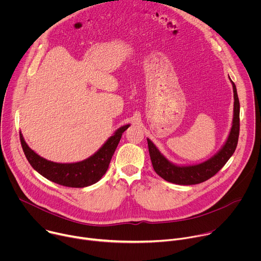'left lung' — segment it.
Instances as JSON below:
<instances>
[{"instance_id": "8db88e82", "label": "left lung", "mask_w": 261, "mask_h": 261, "mask_svg": "<svg viewBox=\"0 0 261 261\" xmlns=\"http://www.w3.org/2000/svg\"><path fill=\"white\" fill-rule=\"evenodd\" d=\"M233 88V119L229 135L217 154L208 160L194 165H177L170 162L152 140H147L148 152L154 170L165 180L176 185H196L214 176L229 158L233 155L240 134V101L234 83L231 81Z\"/></svg>"}]
</instances>
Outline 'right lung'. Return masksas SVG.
<instances>
[{
    "instance_id": "add662e5",
    "label": "right lung",
    "mask_w": 261,
    "mask_h": 261,
    "mask_svg": "<svg viewBox=\"0 0 261 261\" xmlns=\"http://www.w3.org/2000/svg\"><path fill=\"white\" fill-rule=\"evenodd\" d=\"M129 126L128 124L120 127L94 155L75 163H56L46 160L36 154L27 144L21 132L19 133V137L23 153L29 163L37 172H39L45 178L66 187L84 188L97 182L105 174L122 134Z\"/></svg>"
}]
</instances>
